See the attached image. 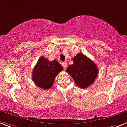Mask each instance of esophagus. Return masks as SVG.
<instances>
[{
    "instance_id": "34e87169",
    "label": "esophagus",
    "mask_w": 127,
    "mask_h": 127,
    "mask_svg": "<svg viewBox=\"0 0 127 127\" xmlns=\"http://www.w3.org/2000/svg\"><path fill=\"white\" fill-rule=\"evenodd\" d=\"M62 66H63V68L64 69L66 68V67H67V63H66V62H63V63H62Z\"/></svg>"
}]
</instances>
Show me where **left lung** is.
Segmentation results:
<instances>
[{
    "mask_svg": "<svg viewBox=\"0 0 127 127\" xmlns=\"http://www.w3.org/2000/svg\"><path fill=\"white\" fill-rule=\"evenodd\" d=\"M72 60L74 63L68 66L66 72L73 78L78 87L82 89L89 87L98 74L97 66L81 53H78Z\"/></svg>",
    "mask_w": 127,
    "mask_h": 127,
    "instance_id": "obj_1",
    "label": "left lung"
}]
</instances>
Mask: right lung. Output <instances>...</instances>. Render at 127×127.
<instances>
[{
	"mask_svg": "<svg viewBox=\"0 0 127 127\" xmlns=\"http://www.w3.org/2000/svg\"><path fill=\"white\" fill-rule=\"evenodd\" d=\"M63 70V66L56 60L49 61L41 57L33 69L32 80L38 87L46 90L52 87L55 77Z\"/></svg>",
	"mask_w": 127,
	"mask_h": 127,
	"instance_id": "1",
	"label": "right lung"
}]
</instances>
